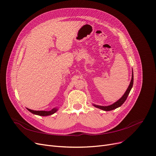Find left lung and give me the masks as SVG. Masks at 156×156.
Masks as SVG:
<instances>
[{
    "mask_svg": "<svg viewBox=\"0 0 156 156\" xmlns=\"http://www.w3.org/2000/svg\"><path fill=\"white\" fill-rule=\"evenodd\" d=\"M133 82H134V76H133V73H132V79H131V80H130V84L128 87V88L127 89L125 93H124V95L119 100H118V101H116V102H115L114 104H111L110 105H108V106H102V105H95V104H93V105H94L95 107L98 108V109H101L102 110L106 111L113 110L115 109H116L120 107L121 105L124 102H125V101H126V99H127V97L129 94V93H130V90H131V89L133 88Z\"/></svg>",
    "mask_w": 156,
    "mask_h": 156,
    "instance_id": "8db88e82",
    "label": "left lung"
}]
</instances>
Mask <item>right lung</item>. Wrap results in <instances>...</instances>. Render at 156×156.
<instances>
[{
    "label": "right lung",
    "instance_id": "right-lung-1",
    "mask_svg": "<svg viewBox=\"0 0 156 156\" xmlns=\"http://www.w3.org/2000/svg\"><path fill=\"white\" fill-rule=\"evenodd\" d=\"M28 111H29L30 113H32L34 115H39V116H48V115H51L54 113H55V112L58 111V108H54L52 109H51V111H34V110H31L30 109L27 108Z\"/></svg>",
    "mask_w": 156,
    "mask_h": 156
}]
</instances>
